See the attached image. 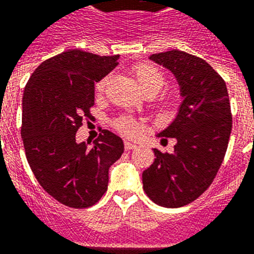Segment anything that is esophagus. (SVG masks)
Listing matches in <instances>:
<instances>
[{"label": "esophagus", "instance_id": "obj_1", "mask_svg": "<svg viewBox=\"0 0 254 254\" xmlns=\"http://www.w3.org/2000/svg\"><path fill=\"white\" fill-rule=\"evenodd\" d=\"M124 147H125V149H127V151H130V149L136 148V144H135V143L129 142V140H125V142H124Z\"/></svg>", "mask_w": 254, "mask_h": 254}]
</instances>
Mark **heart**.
<instances>
[{"label": "heart", "mask_w": 254, "mask_h": 254, "mask_svg": "<svg viewBox=\"0 0 254 254\" xmlns=\"http://www.w3.org/2000/svg\"><path fill=\"white\" fill-rule=\"evenodd\" d=\"M133 72L139 87L144 90V93H147V92L158 93L165 85V83H166V78H165L164 72L161 71L158 67H156V66L151 65V64H138V65L133 67ZM107 83H109V76H105V78L97 81V92L102 93ZM116 129L123 134H125V135L129 136H135L138 131H139V127H138V124H136L135 121L127 118L119 119L116 121Z\"/></svg>", "instance_id": "obj_1"}]
</instances>
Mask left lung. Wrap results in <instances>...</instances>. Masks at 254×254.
Returning a JSON list of instances; mask_svg holds the SVG:
<instances>
[{"label":"left lung","instance_id":"left-lung-1","mask_svg":"<svg viewBox=\"0 0 254 254\" xmlns=\"http://www.w3.org/2000/svg\"><path fill=\"white\" fill-rule=\"evenodd\" d=\"M149 60L173 72L183 102L158 134L175 138L174 152L153 149L156 158L143 171V189L158 206L178 208L197 199L221 166L233 125L229 94L224 79L199 57L173 50Z\"/></svg>","mask_w":254,"mask_h":254}]
</instances>
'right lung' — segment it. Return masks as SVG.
<instances>
[{
  "label": "right lung",
  "instance_id": "add662e5",
  "mask_svg": "<svg viewBox=\"0 0 254 254\" xmlns=\"http://www.w3.org/2000/svg\"><path fill=\"white\" fill-rule=\"evenodd\" d=\"M119 55L65 51L43 61L24 89L21 138L26 160L42 188L60 203L87 208L109 185V169L124 143L109 130L89 147L76 143L83 119L90 118L94 83L118 66Z\"/></svg>",
  "mask_w": 254,
  "mask_h": 254
}]
</instances>
